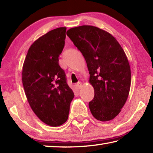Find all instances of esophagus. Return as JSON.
Returning <instances> with one entry per match:
<instances>
[{"label": "esophagus", "instance_id": "34e87169", "mask_svg": "<svg viewBox=\"0 0 153 153\" xmlns=\"http://www.w3.org/2000/svg\"><path fill=\"white\" fill-rule=\"evenodd\" d=\"M82 82H79L77 83L76 88H77V89H80L81 88H82Z\"/></svg>", "mask_w": 153, "mask_h": 153}]
</instances>
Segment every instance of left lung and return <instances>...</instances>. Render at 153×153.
Returning <instances> with one entry per match:
<instances>
[{
    "label": "left lung",
    "instance_id": "left-lung-1",
    "mask_svg": "<svg viewBox=\"0 0 153 153\" xmlns=\"http://www.w3.org/2000/svg\"><path fill=\"white\" fill-rule=\"evenodd\" d=\"M66 34L84 57L95 95L89 103L92 115L101 121L114 119L127 100L131 74L129 63L117 40L97 27L83 25Z\"/></svg>",
    "mask_w": 153,
    "mask_h": 153
}]
</instances>
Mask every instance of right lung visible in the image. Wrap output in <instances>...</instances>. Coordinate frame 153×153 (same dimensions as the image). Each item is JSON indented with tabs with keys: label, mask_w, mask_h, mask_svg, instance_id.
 <instances>
[{
	"label": "right lung",
	"mask_w": 153,
	"mask_h": 153,
	"mask_svg": "<svg viewBox=\"0 0 153 153\" xmlns=\"http://www.w3.org/2000/svg\"><path fill=\"white\" fill-rule=\"evenodd\" d=\"M65 32V27H60L37 39L30 47L22 67V84L30 106L42 121L52 127L68 120L74 97L58 63Z\"/></svg>",
	"instance_id": "1"
}]
</instances>
